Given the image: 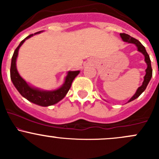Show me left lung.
<instances>
[{
    "label": "left lung",
    "instance_id": "obj_1",
    "mask_svg": "<svg viewBox=\"0 0 159 159\" xmlns=\"http://www.w3.org/2000/svg\"><path fill=\"white\" fill-rule=\"evenodd\" d=\"M120 35H121V38H122V40L124 41H125V42H129V43H133V44H134L136 46H137L139 51L142 52V54L145 55V62L147 63V65H148V68H147V69L145 70V71H146V75H145V76L144 77V81H143V83H142V85L140 86V87L138 89L135 94H134V95H133V97L129 101V102H131V101H133V100H134V99L137 98L138 97H139V96L141 95V94H142V93L145 91V89H146L147 85H148V84L149 83V81H150L151 78H152V65H151L150 57H149V55L148 54V53H147L146 50H145V47L142 45V43H141L139 40L132 38V37H131L130 35L127 34L121 33L120 34Z\"/></svg>",
    "mask_w": 159,
    "mask_h": 159
}]
</instances>
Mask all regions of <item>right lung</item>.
Listing matches in <instances>:
<instances>
[{"label":"right lung","mask_w":159,"mask_h":159,"mask_svg":"<svg viewBox=\"0 0 159 159\" xmlns=\"http://www.w3.org/2000/svg\"><path fill=\"white\" fill-rule=\"evenodd\" d=\"M38 33H40V31L36 32V33H34V34ZM34 34H30L29 36L27 37L26 38H25L14 51V54L12 56V59H11V79L14 85L15 86L16 89L19 91V93L23 97L28 99L29 102H33L36 105H41V106H49V105H52L57 103L65 98L68 91H69L70 86H71L72 81L75 79V77L79 74L80 71L79 70H75V71L68 72V75L65 78V84L60 89L54 90V91H41V90L34 89V88L28 85L26 81L20 76V75L17 72V68H16V60H17L18 50L20 46L25 42V40L30 38Z\"/></svg>","instance_id":"obj_1"}]
</instances>
